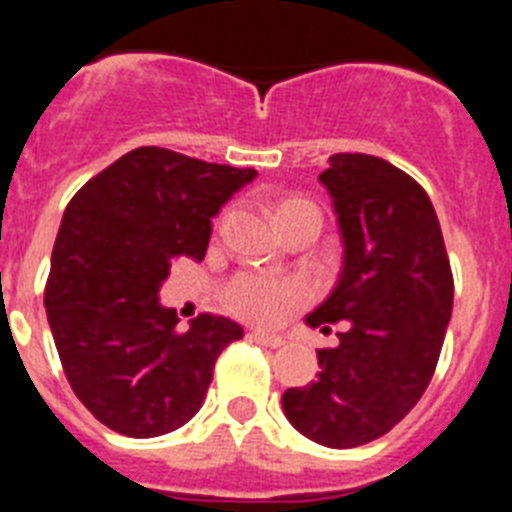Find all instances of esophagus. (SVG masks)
I'll list each match as a JSON object with an SVG mask.
<instances>
[{
    "label": "esophagus",
    "instance_id": "esophagus-1",
    "mask_svg": "<svg viewBox=\"0 0 512 512\" xmlns=\"http://www.w3.org/2000/svg\"><path fill=\"white\" fill-rule=\"evenodd\" d=\"M248 341L259 343V346H266V348H279L284 343V338L271 336V333H264V330H253V333H248Z\"/></svg>",
    "mask_w": 512,
    "mask_h": 512
}]
</instances>
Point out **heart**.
Segmentation results:
<instances>
[{"label": "heart", "instance_id": "heart-1", "mask_svg": "<svg viewBox=\"0 0 512 512\" xmlns=\"http://www.w3.org/2000/svg\"><path fill=\"white\" fill-rule=\"evenodd\" d=\"M279 228H287L292 223H315L323 225L320 207L302 197H289L277 205ZM312 297V287L302 279H282L261 274V271H241L230 277L220 289V302L225 310L235 318L248 320L259 325H277L295 307L305 305Z\"/></svg>", "mask_w": 512, "mask_h": 512}]
</instances>
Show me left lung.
<instances>
[{"instance_id": "8db88e82", "label": "left lung", "mask_w": 512, "mask_h": 512, "mask_svg": "<svg viewBox=\"0 0 512 512\" xmlns=\"http://www.w3.org/2000/svg\"><path fill=\"white\" fill-rule=\"evenodd\" d=\"M341 223V279L307 315L320 348L315 382L282 395L284 415L328 449L392 431L431 384L454 305V274L436 210L413 176L366 153H336L320 174Z\"/></svg>"}]
</instances>
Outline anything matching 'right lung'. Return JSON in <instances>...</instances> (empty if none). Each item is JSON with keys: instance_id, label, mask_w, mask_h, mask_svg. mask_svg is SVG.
<instances>
[{"instance_id": "1", "label": "right lung", "mask_w": 512, "mask_h": 512, "mask_svg": "<svg viewBox=\"0 0 512 512\" xmlns=\"http://www.w3.org/2000/svg\"><path fill=\"white\" fill-rule=\"evenodd\" d=\"M256 176L169 148L125 153L71 197L53 243L45 312L84 408L130 438L176 431L205 402L241 325L202 312L179 330L158 287L176 259H205L210 217Z\"/></svg>"}]
</instances>
